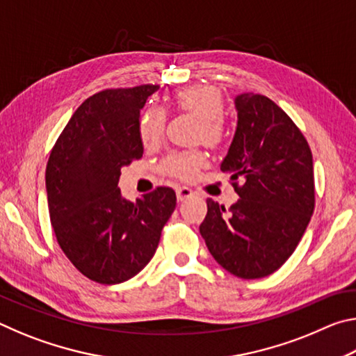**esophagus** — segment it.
<instances>
[{"instance_id":"obj_1","label":"esophagus","mask_w":356,"mask_h":356,"mask_svg":"<svg viewBox=\"0 0 356 356\" xmlns=\"http://www.w3.org/2000/svg\"><path fill=\"white\" fill-rule=\"evenodd\" d=\"M176 195H177V201H185L195 195V193H193V190H190L188 186H179L176 190Z\"/></svg>"}]
</instances>
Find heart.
<instances>
[{
	"label": "heart",
	"mask_w": 356,
	"mask_h": 356,
	"mask_svg": "<svg viewBox=\"0 0 356 356\" xmlns=\"http://www.w3.org/2000/svg\"><path fill=\"white\" fill-rule=\"evenodd\" d=\"M172 106L180 113L191 114L200 119V127L196 131L197 140L209 146L216 147L225 141L226 129L222 124V116L226 111V104L222 94L213 86L207 84H195L172 95ZM166 114L156 106H150L141 114L138 122V135L144 146L152 147L161 141L165 134ZM207 156L202 150H184L168 155L163 161V171L180 180H190L206 165Z\"/></svg>",
	"instance_id": "b5f03b06"
}]
</instances>
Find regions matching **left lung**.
I'll return each instance as SVG.
<instances>
[{
	"label": "left lung",
	"instance_id": "8db88e82",
	"mask_svg": "<svg viewBox=\"0 0 356 356\" xmlns=\"http://www.w3.org/2000/svg\"><path fill=\"white\" fill-rule=\"evenodd\" d=\"M234 102L237 129L221 171L231 174L240 200L229 209L207 200L200 232L222 268L257 280L292 256L309 225L316 201L312 154L273 100L245 92Z\"/></svg>",
	"mask_w": 356,
	"mask_h": 356
}]
</instances>
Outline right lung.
Segmentation results:
<instances>
[{
  "label": "right lung",
  "mask_w": 356,
  "mask_h": 356,
  "mask_svg": "<svg viewBox=\"0 0 356 356\" xmlns=\"http://www.w3.org/2000/svg\"><path fill=\"white\" fill-rule=\"evenodd\" d=\"M156 84L105 89L76 108L51 149L45 171L48 212L64 254L100 284L134 278L154 257L176 193L159 186L125 200L120 168L143 156L140 111Z\"/></svg>",
  "instance_id": "add662e5"
}]
</instances>
